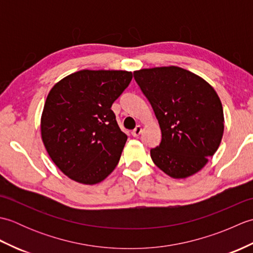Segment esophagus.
I'll list each match as a JSON object with an SVG mask.
<instances>
[{"label": "esophagus", "instance_id": "34e87169", "mask_svg": "<svg viewBox=\"0 0 253 253\" xmlns=\"http://www.w3.org/2000/svg\"><path fill=\"white\" fill-rule=\"evenodd\" d=\"M141 131H142L141 126L138 125V126L135 128V129H133V130L131 131V135H132L133 137H139V135H140Z\"/></svg>", "mask_w": 253, "mask_h": 253}]
</instances>
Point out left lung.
<instances>
[{
    "instance_id": "left-lung-1",
    "label": "left lung",
    "mask_w": 253,
    "mask_h": 253,
    "mask_svg": "<svg viewBox=\"0 0 253 253\" xmlns=\"http://www.w3.org/2000/svg\"><path fill=\"white\" fill-rule=\"evenodd\" d=\"M133 78L162 132L159 146L150 150L153 163L173 178L198 173L216 152L224 132L223 106L215 90L177 66L140 69Z\"/></svg>"
}]
</instances>
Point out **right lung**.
I'll return each instance as SVG.
<instances>
[{"instance_id": "1", "label": "right lung", "mask_w": 253, "mask_h": 253, "mask_svg": "<svg viewBox=\"0 0 253 253\" xmlns=\"http://www.w3.org/2000/svg\"><path fill=\"white\" fill-rule=\"evenodd\" d=\"M131 79V72L84 69L60 80L47 94L41 138L71 179L95 185L116 168L127 136L111 107Z\"/></svg>"}]
</instances>
